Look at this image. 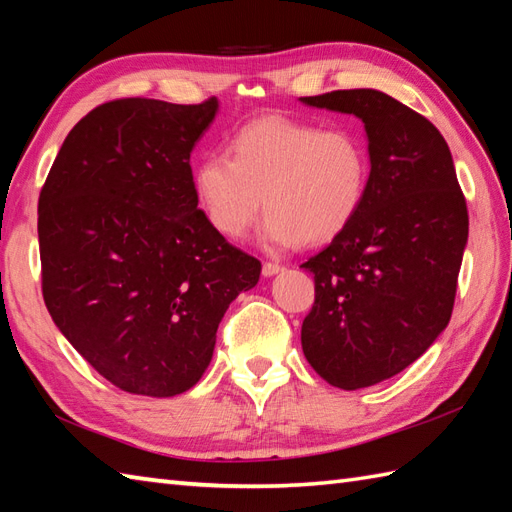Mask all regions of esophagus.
Instances as JSON below:
<instances>
[{"mask_svg":"<svg viewBox=\"0 0 512 512\" xmlns=\"http://www.w3.org/2000/svg\"><path fill=\"white\" fill-rule=\"evenodd\" d=\"M281 270H284V266H281V264H275V262H266V264L262 266V275H264V277H273V275L281 273Z\"/></svg>","mask_w":512,"mask_h":512,"instance_id":"obj_1","label":"esophagus"}]
</instances>
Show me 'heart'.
Listing matches in <instances>:
<instances>
[{
	"mask_svg": "<svg viewBox=\"0 0 512 512\" xmlns=\"http://www.w3.org/2000/svg\"><path fill=\"white\" fill-rule=\"evenodd\" d=\"M367 182L369 154L354 129L286 116L255 118L233 134L228 156L211 151L193 169L195 198L217 233L244 237L264 204L262 237L277 248L339 235Z\"/></svg>",
	"mask_w": 512,
	"mask_h": 512,
	"instance_id": "1",
	"label": "heart"
}]
</instances>
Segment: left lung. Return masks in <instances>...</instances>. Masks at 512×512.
<instances>
[{"label":"left lung","mask_w":512,"mask_h":512,"mask_svg":"<svg viewBox=\"0 0 512 512\" xmlns=\"http://www.w3.org/2000/svg\"><path fill=\"white\" fill-rule=\"evenodd\" d=\"M301 101L358 116L369 140L361 209L301 264L314 275L303 354L323 380L352 391L396 376L447 328L469 211L447 140L422 114L378 90Z\"/></svg>","instance_id":"obj_1"}]
</instances>
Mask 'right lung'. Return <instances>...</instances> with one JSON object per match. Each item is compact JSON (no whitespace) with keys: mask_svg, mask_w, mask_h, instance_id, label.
I'll list each match as a JSON object with an SVG mask.
<instances>
[{"mask_svg":"<svg viewBox=\"0 0 512 512\" xmlns=\"http://www.w3.org/2000/svg\"><path fill=\"white\" fill-rule=\"evenodd\" d=\"M217 99H116L63 140L39 193L41 292L74 350L118 389L169 398L209 367L259 259L206 222L191 151Z\"/></svg>","mask_w":512,"mask_h":512,"instance_id":"right-lung-1","label":"right lung"}]
</instances>
